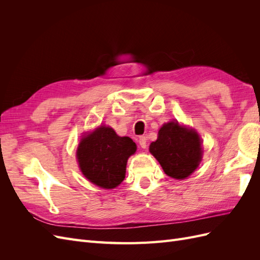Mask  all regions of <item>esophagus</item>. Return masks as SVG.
Listing matches in <instances>:
<instances>
[{"mask_svg": "<svg viewBox=\"0 0 260 260\" xmlns=\"http://www.w3.org/2000/svg\"><path fill=\"white\" fill-rule=\"evenodd\" d=\"M139 143H140L141 147L146 148V146H147V139H146V137H140Z\"/></svg>", "mask_w": 260, "mask_h": 260, "instance_id": "obj_1", "label": "esophagus"}]
</instances>
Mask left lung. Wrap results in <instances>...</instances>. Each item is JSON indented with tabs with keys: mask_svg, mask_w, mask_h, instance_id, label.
Returning a JSON list of instances; mask_svg holds the SVG:
<instances>
[{
	"mask_svg": "<svg viewBox=\"0 0 260 260\" xmlns=\"http://www.w3.org/2000/svg\"><path fill=\"white\" fill-rule=\"evenodd\" d=\"M167 176L183 180L192 175L202 160L203 147L199 133L178 121L164 123L158 138L149 145Z\"/></svg>",
	"mask_w": 260,
	"mask_h": 260,
	"instance_id": "1",
	"label": "left lung"
}]
</instances>
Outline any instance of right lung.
<instances>
[{
    "mask_svg": "<svg viewBox=\"0 0 260 260\" xmlns=\"http://www.w3.org/2000/svg\"><path fill=\"white\" fill-rule=\"evenodd\" d=\"M137 151L129 137H119L111 127L100 125L84 135L77 148V159L83 176L103 188H115L125 176L128 158Z\"/></svg>",
    "mask_w": 260,
    "mask_h": 260,
    "instance_id": "1",
    "label": "right lung"
}]
</instances>
